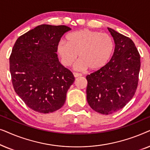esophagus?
<instances>
[{
    "label": "esophagus",
    "mask_w": 150,
    "mask_h": 150,
    "mask_svg": "<svg viewBox=\"0 0 150 150\" xmlns=\"http://www.w3.org/2000/svg\"><path fill=\"white\" fill-rule=\"evenodd\" d=\"M73 75H74V76L75 78H77V77H80V76H82V74H79V73H76V72H74V73H73Z\"/></svg>",
    "instance_id": "obj_1"
}]
</instances>
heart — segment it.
<instances>
[{
  "mask_svg": "<svg viewBox=\"0 0 150 150\" xmlns=\"http://www.w3.org/2000/svg\"><path fill=\"white\" fill-rule=\"evenodd\" d=\"M67 42L61 41L57 45V52L62 64L70 66L76 60L77 70H98L108 62L114 50L112 38L107 34L89 29L72 32L66 37Z\"/></svg>",
  "mask_w": 150,
  "mask_h": 150,
  "instance_id": "1",
  "label": "heart"
}]
</instances>
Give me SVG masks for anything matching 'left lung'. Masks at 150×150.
I'll use <instances>...</instances> for the list:
<instances>
[{"label":"left lung","mask_w":150,"mask_h":150,"mask_svg":"<svg viewBox=\"0 0 150 150\" xmlns=\"http://www.w3.org/2000/svg\"><path fill=\"white\" fill-rule=\"evenodd\" d=\"M115 48L109 62L87 75V100L92 109L103 115L124 108L136 92L141 67L134 42L110 28Z\"/></svg>","instance_id":"1"}]
</instances>
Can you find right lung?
<instances>
[{"label":"right lung","instance_id":"right-lung-1","mask_svg":"<svg viewBox=\"0 0 150 150\" xmlns=\"http://www.w3.org/2000/svg\"><path fill=\"white\" fill-rule=\"evenodd\" d=\"M71 28L42 24L16 40L9 58L13 89L30 108L41 113L61 108L74 82L68 69L59 62L57 45Z\"/></svg>","mask_w":150,"mask_h":150}]
</instances>
